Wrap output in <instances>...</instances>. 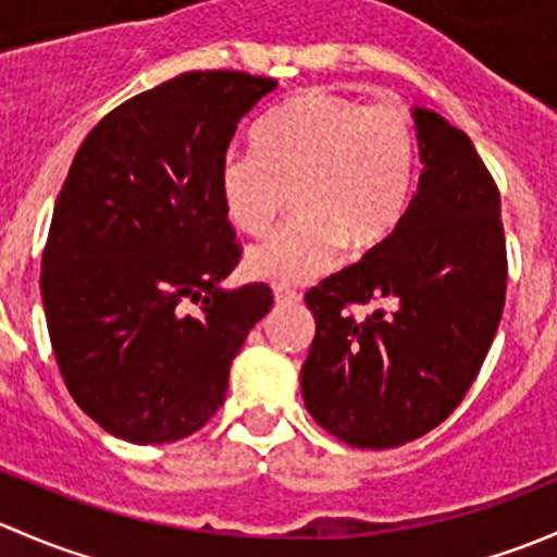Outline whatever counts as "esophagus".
<instances>
[{"label": "esophagus", "mask_w": 557, "mask_h": 557, "mask_svg": "<svg viewBox=\"0 0 557 557\" xmlns=\"http://www.w3.org/2000/svg\"><path fill=\"white\" fill-rule=\"evenodd\" d=\"M299 299L301 294H296L288 285H277V288H274V301H277V305H296Z\"/></svg>", "instance_id": "34e87169"}]
</instances>
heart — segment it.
Returning a JSON list of instances; mask_svg holds the SVG:
<instances>
[{
	"label": "heart",
	"mask_w": 557,
	"mask_h": 557,
	"mask_svg": "<svg viewBox=\"0 0 557 557\" xmlns=\"http://www.w3.org/2000/svg\"><path fill=\"white\" fill-rule=\"evenodd\" d=\"M414 170L412 117L398 104H367L310 88L274 110L252 150L228 148L218 194L228 221L263 234L294 199L296 212L245 256L250 277L307 283L369 250L401 221Z\"/></svg>",
	"instance_id": "heart-1"
}]
</instances>
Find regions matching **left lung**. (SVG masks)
Returning a JSON list of instances; mask_svg holds the SVG:
<instances>
[{
	"label": "left lung",
	"instance_id": "8db88e82",
	"mask_svg": "<svg viewBox=\"0 0 557 557\" xmlns=\"http://www.w3.org/2000/svg\"><path fill=\"white\" fill-rule=\"evenodd\" d=\"M418 190L391 234L305 296L314 339L301 396L314 423L367 450L429 434L480 374L507 294L502 196L474 145L414 107ZM383 300L367 321L352 304Z\"/></svg>",
	"mask_w": 557,
	"mask_h": 557
}]
</instances>
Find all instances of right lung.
<instances>
[{"label":"right lung","mask_w":557,"mask_h":557,"mask_svg":"<svg viewBox=\"0 0 557 557\" xmlns=\"http://www.w3.org/2000/svg\"><path fill=\"white\" fill-rule=\"evenodd\" d=\"M274 88L247 72L172 77L104 115L61 185L39 274L50 345L77 407L117 440L199 431L272 310L269 285H221L239 245L218 166Z\"/></svg>","instance_id":"right-lung-1"}]
</instances>
